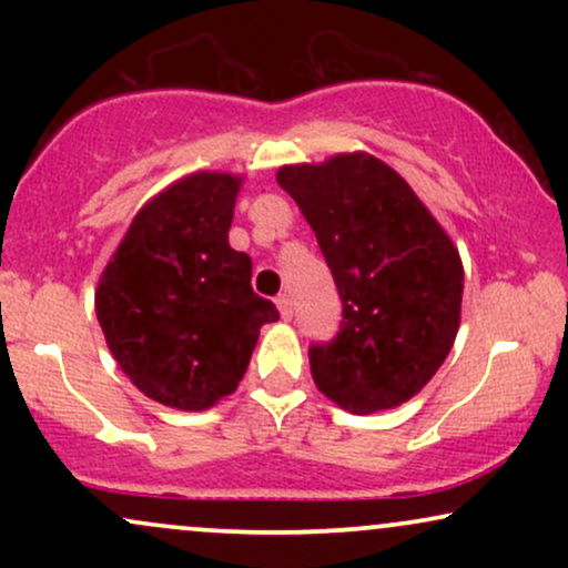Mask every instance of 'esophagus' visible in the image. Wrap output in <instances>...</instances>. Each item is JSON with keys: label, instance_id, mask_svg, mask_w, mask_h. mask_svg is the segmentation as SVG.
I'll return each mask as SVG.
<instances>
[{"label": "esophagus", "instance_id": "1", "mask_svg": "<svg viewBox=\"0 0 568 568\" xmlns=\"http://www.w3.org/2000/svg\"><path fill=\"white\" fill-rule=\"evenodd\" d=\"M275 304H277V310H280V317H283V321H291V317H293V304H291V298L283 293V296H277Z\"/></svg>", "mask_w": 568, "mask_h": 568}]
</instances>
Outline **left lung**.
I'll use <instances>...</instances> for the list:
<instances>
[{
  "mask_svg": "<svg viewBox=\"0 0 568 568\" xmlns=\"http://www.w3.org/2000/svg\"><path fill=\"white\" fill-rule=\"evenodd\" d=\"M277 184L315 232L342 296V331L310 349L317 389L349 414L419 393L454 347L465 270L438 219L368 152L283 165Z\"/></svg>",
  "mask_w": 568,
  "mask_h": 568,
  "instance_id": "left-lung-1",
  "label": "left lung"
}]
</instances>
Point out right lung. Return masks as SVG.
I'll use <instances>...</instances> for the list:
<instances>
[{"label": "right lung", "mask_w": 568, "mask_h": 568, "mask_svg": "<svg viewBox=\"0 0 568 568\" xmlns=\"http://www.w3.org/2000/svg\"><path fill=\"white\" fill-rule=\"evenodd\" d=\"M243 175L173 181L130 221L95 288L116 366L143 395L205 410L232 395L275 304L251 288V256L230 245Z\"/></svg>", "instance_id": "obj_1"}]
</instances>
